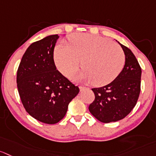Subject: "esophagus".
Listing matches in <instances>:
<instances>
[{
  "mask_svg": "<svg viewBox=\"0 0 156 156\" xmlns=\"http://www.w3.org/2000/svg\"><path fill=\"white\" fill-rule=\"evenodd\" d=\"M79 88H80V91H83V90H87V89H89L88 87H83V86H80Z\"/></svg>",
  "mask_w": 156,
  "mask_h": 156,
  "instance_id": "1",
  "label": "esophagus"
}]
</instances>
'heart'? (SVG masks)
I'll return each instance as SVG.
<instances>
[{"label":"heart","instance_id":"obj_1","mask_svg":"<svg viewBox=\"0 0 156 156\" xmlns=\"http://www.w3.org/2000/svg\"><path fill=\"white\" fill-rule=\"evenodd\" d=\"M123 50L112 41L90 34L69 36V46L60 43L54 50V61L58 70L72 78L80 67L81 78L96 87L107 85L121 73L125 64Z\"/></svg>","mask_w":156,"mask_h":156}]
</instances>
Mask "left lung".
Here are the masks:
<instances>
[{
    "instance_id": "8db88e82",
    "label": "left lung",
    "mask_w": 156,
    "mask_h": 156,
    "mask_svg": "<svg viewBox=\"0 0 156 156\" xmlns=\"http://www.w3.org/2000/svg\"><path fill=\"white\" fill-rule=\"evenodd\" d=\"M119 44L126 56L122 70L108 85L92 89L95 99L89 106V110L104 123L125 118L136 105L141 90L140 65L131 50Z\"/></svg>"
}]
</instances>
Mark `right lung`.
I'll use <instances>...</instances> for the list:
<instances>
[{"instance_id":"obj_1","label":"right lung","mask_w":156,"mask_h":156,"mask_svg":"<svg viewBox=\"0 0 156 156\" xmlns=\"http://www.w3.org/2000/svg\"><path fill=\"white\" fill-rule=\"evenodd\" d=\"M57 34L46 37L29 46L17 73V85L22 104L32 117L47 124L60 122L68 105L80 92L57 69L53 50Z\"/></svg>"}]
</instances>
